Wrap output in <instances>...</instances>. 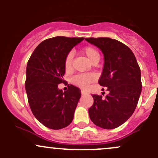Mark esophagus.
Returning a JSON list of instances; mask_svg holds the SVG:
<instances>
[{"mask_svg":"<svg viewBox=\"0 0 158 158\" xmlns=\"http://www.w3.org/2000/svg\"><path fill=\"white\" fill-rule=\"evenodd\" d=\"M81 93H82V95H85V94H87L88 92H87L85 90H83V89H82V90H81Z\"/></svg>","mask_w":158,"mask_h":158,"instance_id":"esophagus-1","label":"esophagus"}]
</instances>
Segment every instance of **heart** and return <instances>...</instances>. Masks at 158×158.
Segmentation results:
<instances>
[{"label": "heart", "instance_id": "1", "mask_svg": "<svg viewBox=\"0 0 158 158\" xmlns=\"http://www.w3.org/2000/svg\"><path fill=\"white\" fill-rule=\"evenodd\" d=\"M82 52L85 54V56L89 59V61L92 63L98 62V60H99V52H98V50L95 47H90V46L84 47L83 49H82ZM72 62H73V54L69 53L66 56L64 63L65 69L66 70H69L72 68ZM94 80H95V76H94V75L90 74V73H83V74L76 75L72 79V82L75 85H78V86L83 87V88L88 86L89 84L93 82Z\"/></svg>", "mask_w": 158, "mask_h": 158}]
</instances>
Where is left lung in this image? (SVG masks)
Listing matches in <instances>:
<instances>
[{
    "mask_svg": "<svg viewBox=\"0 0 158 158\" xmlns=\"http://www.w3.org/2000/svg\"><path fill=\"white\" fill-rule=\"evenodd\" d=\"M104 55V66L98 84L109 94L92 95L94 103L89 109L91 121L104 129H113L132 115L141 92V69L133 52L122 43L108 37L85 38Z\"/></svg>",
    "mask_w": 158,
    "mask_h": 158,
    "instance_id": "8db88e82",
    "label": "left lung"
}]
</instances>
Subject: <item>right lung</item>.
<instances>
[{
	"instance_id": "obj_1",
	"label": "right lung",
	"mask_w": 158,
	"mask_h": 158,
	"mask_svg": "<svg viewBox=\"0 0 158 158\" xmlns=\"http://www.w3.org/2000/svg\"><path fill=\"white\" fill-rule=\"evenodd\" d=\"M83 37L56 36L45 40L34 49L28 60L25 89L33 115L44 126L58 130L73 122L81 97L80 89L68 85L63 92L66 56Z\"/></svg>"
}]
</instances>
